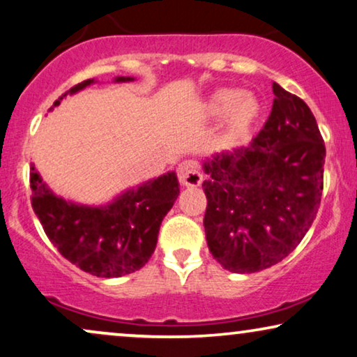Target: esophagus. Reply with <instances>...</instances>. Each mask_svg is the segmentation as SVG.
<instances>
[{"label":"esophagus","instance_id":"obj_1","mask_svg":"<svg viewBox=\"0 0 357 357\" xmlns=\"http://www.w3.org/2000/svg\"><path fill=\"white\" fill-rule=\"evenodd\" d=\"M178 178L183 186L196 188L202 183V174L199 171V165L192 160H186L178 166Z\"/></svg>","mask_w":357,"mask_h":357}]
</instances>
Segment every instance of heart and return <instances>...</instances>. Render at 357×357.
Segmentation results:
<instances>
[{"instance_id": "obj_1", "label": "heart", "mask_w": 357, "mask_h": 357, "mask_svg": "<svg viewBox=\"0 0 357 357\" xmlns=\"http://www.w3.org/2000/svg\"><path fill=\"white\" fill-rule=\"evenodd\" d=\"M228 114V132L230 135H238L248 129L251 122L258 117L259 106L256 99L251 96H241L235 89H220L213 93L206 104V112L208 116H222Z\"/></svg>"}]
</instances>
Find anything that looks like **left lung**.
I'll list each match as a JSON object with an SVG mask.
<instances>
[{"mask_svg": "<svg viewBox=\"0 0 357 357\" xmlns=\"http://www.w3.org/2000/svg\"><path fill=\"white\" fill-rule=\"evenodd\" d=\"M273 93L253 142L204 163L207 246L230 273H258L282 261L320 207L326 150L315 117L278 83Z\"/></svg>", "mask_w": 357, "mask_h": 357, "instance_id": "8db88e82", "label": "left lung"}]
</instances>
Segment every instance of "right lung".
Returning a JSON list of instances; mask_svg holds the SVG:
<instances>
[{
  "instance_id": "1",
  "label": "right lung",
  "mask_w": 357,
  "mask_h": 357,
  "mask_svg": "<svg viewBox=\"0 0 357 357\" xmlns=\"http://www.w3.org/2000/svg\"><path fill=\"white\" fill-rule=\"evenodd\" d=\"M117 76L116 82H132ZM94 83H78L56 99ZM32 208L45 235L60 255L84 273L98 278H121L144 268L153 255L161 220L179 196L174 171L129 189L106 206H82L56 196L32 165Z\"/></svg>"
}]
</instances>
